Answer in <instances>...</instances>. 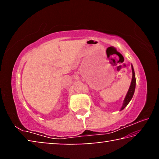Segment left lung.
Segmentation results:
<instances>
[{
  "label": "left lung",
  "mask_w": 159,
  "mask_h": 159,
  "mask_svg": "<svg viewBox=\"0 0 159 159\" xmlns=\"http://www.w3.org/2000/svg\"><path fill=\"white\" fill-rule=\"evenodd\" d=\"M132 71H133V79H132V81H131V84L130 86V88H129L128 92L127 93V95L125 96V98L124 99V102H123V105L122 107V108L120 110H123L125 107L128 105V104L130 102L132 98L134 95V89H135V83H136V79H135V75H134V71L133 69V67L132 66Z\"/></svg>",
  "instance_id": "8db88e82"
}]
</instances>
